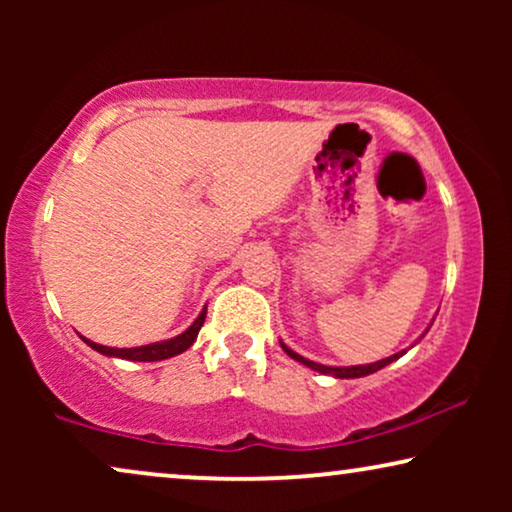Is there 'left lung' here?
Returning a JSON list of instances; mask_svg holds the SVG:
<instances>
[{"mask_svg": "<svg viewBox=\"0 0 512 512\" xmlns=\"http://www.w3.org/2000/svg\"><path fill=\"white\" fill-rule=\"evenodd\" d=\"M429 328H431V326H429ZM429 328H426V331H429ZM426 331H424V335H426ZM424 335H422V338H424ZM422 338H419V340H422ZM279 345H282L284 352L289 354L293 361L303 363V366L312 368V370H317V373H321V375H333V377H338V380H352V377H366V375H373V373H377V370H382L384 366H389V363H394L396 359H401V356H403L405 352H408V349H401V352L391 354V356H387V359L375 361V363H363V366H324V363L310 361V359H305V356H300L298 352H293V349H291V347H286L282 340H279Z\"/></svg>", "mask_w": 512, "mask_h": 512, "instance_id": "8db88e82", "label": "left lung"}]
</instances>
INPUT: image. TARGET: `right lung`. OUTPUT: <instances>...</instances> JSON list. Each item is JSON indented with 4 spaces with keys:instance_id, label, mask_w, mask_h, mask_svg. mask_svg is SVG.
<instances>
[{
    "instance_id": "1",
    "label": "right lung",
    "mask_w": 512,
    "mask_h": 512,
    "mask_svg": "<svg viewBox=\"0 0 512 512\" xmlns=\"http://www.w3.org/2000/svg\"><path fill=\"white\" fill-rule=\"evenodd\" d=\"M207 317V305L202 307V312L198 314V319L193 321L191 326L186 328L184 333L174 335L170 340H160V342H151V345H142V347H128V349H118V347H104L97 345V342L83 338L88 347H93L95 352H100L104 356H114V359H125V361H163L170 359V356H177L181 352H186L188 347L193 345L195 338H198L202 324H205Z\"/></svg>"
}]
</instances>
